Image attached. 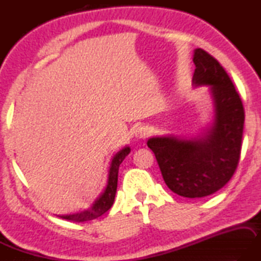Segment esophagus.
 <instances>
[{
	"mask_svg": "<svg viewBox=\"0 0 261 261\" xmlns=\"http://www.w3.org/2000/svg\"><path fill=\"white\" fill-rule=\"evenodd\" d=\"M148 130L146 129L145 126H139V127H137V130H136V132H135V135H136V137L137 138H139V139H145L147 136H148Z\"/></svg>",
	"mask_w": 261,
	"mask_h": 261,
	"instance_id": "1",
	"label": "esophagus"
}]
</instances>
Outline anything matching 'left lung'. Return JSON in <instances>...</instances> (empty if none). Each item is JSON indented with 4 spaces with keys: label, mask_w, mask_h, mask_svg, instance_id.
<instances>
[{
    "label": "left lung",
    "mask_w": 261,
    "mask_h": 261,
    "mask_svg": "<svg viewBox=\"0 0 261 261\" xmlns=\"http://www.w3.org/2000/svg\"><path fill=\"white\" fill-rule=\"evenodd\" d=\"M194 85H209L215 122L204 135L187 140L174 136L147 141L167 186L188 198L204 197L222 188L238 168L242 146L244 108L228 74L203 49L194 50Z\"/></svg>",
    "instance_id": "obj_1"
}]
</instances>
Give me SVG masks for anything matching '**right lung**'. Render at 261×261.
I'll list each match as a JSON object with an SVG mask.
<instances>
[{
    "label": "right lung",
    "instance_id": "1",
    "mask_svg": "<svg viewBox=\"0 0 261 261\" xmlns=\"http://www.w3.org/2000/svg\"><path fill=\"white\" fill-rule=\"evenodd\" d=\"M130 147H124L122 150L115 154L114 158L112 160L110 173H108V180H107V186L105 188L99 197L93 202L91 207L83 212L75 213V215H67V216H59L60 218L66 220L75 221V222H83L89 221L96 218L100 217L103 213L107 212L111 209V206L114 203L116 188H117V176H118V168L120 164L123 162V160L125 159V156L129 155L130 153Z\"/></svg>",
    "mask_w": 261,
    "mask_h": 261
}]
</instances>
